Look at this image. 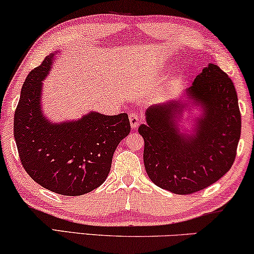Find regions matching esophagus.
Instances as JSON below:
<instances>
[{
	"instance_id": "1",
	"label": "esophagus",
	"mask_w": 254,
	"mask_h": 254,
	"mask_svg": "<svg viewBox=\"0 0 254 254\" xmlns=\"http://www.w3.org/2000/svg\"><path fill=\"white\" fill-rule=\"evenodd\" d=\"M140 121H141V117L138 116L136 113H130L129 114V123H130V127L135 129V128H137L138 125H140Z\"/></svg>"
}]
</instances>
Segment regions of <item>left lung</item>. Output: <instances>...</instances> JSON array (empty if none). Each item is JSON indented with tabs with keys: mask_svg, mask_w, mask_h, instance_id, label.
I'll return each mask as SVG.
<instances>
[{
	"mask_svg": "<svg viewBox=\"0 0 254 254\" xmlns=\"http://www.w3.org/2000/svg\"><path fill=\"white\" fill-rule=\"evenodd\" d=\"M138 127L143 161L155 185L175 194L201 190L234 164L241 137L237 92L229 76L208 64L179 97L145 110Z\"/></svg>",
	"mask_w": 254,
	"mask_h": 254,
	"instance_id": "1",
	"label": "left lung"
}]
</instances>
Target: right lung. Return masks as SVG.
Listing matches in <instances>:
<instances>
[{
    "label": "right lung",
    "mask_w": 254,
    "mask_h": 254,
    "mask_svg": "<svg viewBox=\"0 0 254 254\" xmlns=\"http://www.w3.org/2000/svg\"><path fill=\"white\" fill-rule=\"evenodd\" d=\"M60 51L45 58L24 82L13 135L24 169L34 182L68 196L89 193L105 182L118 144L129 134L127 113L90 111L78 119L51 120L43 109L44 81Z\"/></svg>",
    "instance_id": "right-lung-1"
}]
</instances>
